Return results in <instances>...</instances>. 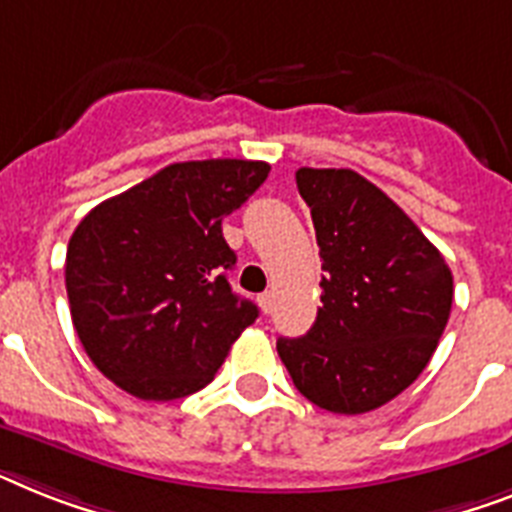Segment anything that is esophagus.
Segmentation results:
<instances>
[{"label":"esophagus","mask_w":512,"mask_h":512,"mask_svg":"<svg viewBox=\"0 0 512 512\" xmlns=\"http://www.w3.org/2000/svg\"><path fill=\"white\" fill-rule=\"evenodd\" d=\"M259 306H261V311H264V314H269V311H272V306H274V293H261L259 295Z\"/></svg>","instance_id":"34e87169"}]
</instances>
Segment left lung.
I'll list each match as a JSON object with an SVG mask.
<instances>
[{
  "instance_id": "8db88e82",
  "label": "left lung",
  "mask_w": 512,
  "mask_h": 512,
  "mask_svg": "<svg viewBox=\"0 0 512 512\" xmlns=\"http://www.w3.org/2000/svg\"><path fill=\"white\" fill-rule=\"evenodd\" d=\"M322 256V308L303 337H280L303 398L369 413L426 369L453 308V272L413 219L353 170L301 167Z\"/></svg>"
}]
</instances>
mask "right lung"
<instances>
[{
	"instance_id": "add662e5",
	"label": "right lung",
	"mask_w": 512,
	"mask_h": 512,
	"mask_svg": "<svg viewBox=\"0 0 512 512\" xmlns=\"http://www.w3.org/2000/svg\"><path fill=\"white\" fill-rule=\"evenodd\" d=\"M266 162H177L91 209L67 243L65 285L88 358L141 400H177L214 379L259 308L232 293L222 219Z\"/></svg>"
}]
</instances>
